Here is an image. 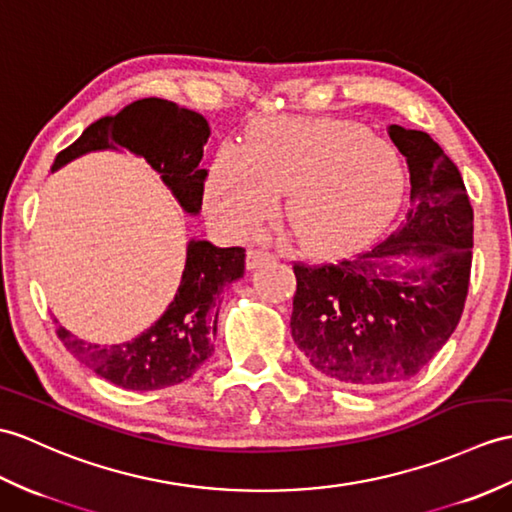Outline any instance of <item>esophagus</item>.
Instances as JSON below:
<instances>
[{
	"mask_svg": "<svg viewBox=\"0 0 512 512\" xmlns=\"http://www.w3.org/2000/svg\"><path fill=\"white\" fill-rule=\"evenodd\" d=\"M275 259V255L268 253V251H257V248H251V251L246 253V268L248 270H255L259 266L268 264V261Z\"/></svg>",
	"mask_w": 512,
	"mask_h": 512,
	"instance_id": "34e87169",
	"label": "esophagus"
}]
</instances>
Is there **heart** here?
I'll return each mask as SVG.
<instances>
[{
    "instance_id": "obj_1",
    "label": "heart",
    "mask_w": 512,
    "mask_h": 512,
    "mask_svg": "<svg viewBox=\"0 0 512 512\" xmlns=\"http://www.w3.org/2000/svg\"><path fill=\"white\" fill-rule=\"evenodd\" d=\"M285 192L283 216L312 257L355 253L399 209L403 165L386 139L347 120L257 122L246 146L224 144L205 183L209 216L233 237H251Z\"/></svg>"
}]
</instances>
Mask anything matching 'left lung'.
<instances>
[{
  "label": "left lung",
  "mask_w": 512,
  "mask_h": 512,
  "mask_svg": "<svg viewBox=\"0 0 512 512\" xmlns=\"http://www.w3.org/2000/svg\"><path fill=\"white\" fill-rule=\"evenodd\" d=\"M410 170V207L395 233L355 259L294 264L290 329L318 375L386 388L417 375L465 310L473 209L462 176L423 133L388 126Z\"/></svg>",
  "instance_id": "1"
}]
</instances>
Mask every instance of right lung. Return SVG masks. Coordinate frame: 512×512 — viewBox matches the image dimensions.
Here are the masks:
<instances>
[{"label": "right lung", "instance_id": "right-lung-1", "mask_svg": "<svg viewBox=\"0 0 512 512\" xmlns=\"http://www.w3.org/2000/svg\"><path fill=\"white\" fill-rule=\"evenodd\" d=\"M209 135V124L200 113L176 102L144 98L93 122L74 144L56 154L52 172L87 152L122 146L144 157L183 211L196 216L205 192L207 170L200 168V159ZM244 257L240 246L218 248L207 240H192L174 301L144 334L111 347L80 340L61 325L56 334L78 362L120 388L159 390L181 384L213 351L220 294L244 277Z\"/></svg>", "mask_w": 512, "mask_h": 512}]
</instances>
